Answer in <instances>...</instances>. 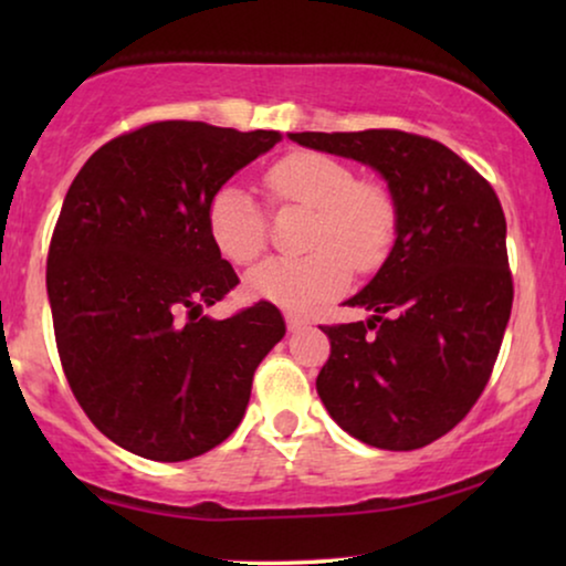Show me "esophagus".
I'll return each mask as SVG.
<instances>
[{
    "label": "esophagus",
    "instance_id": "1",
    "mask_svg": "<svg viewBox=\"0 0 566 566\" xmlns=\"http://www.w3.org/2000/svg\"><path fill=\"white\" fill-rule=\"evenodd\" d=\"M285 324H289L291 335H293V332H301V329L306 327V322L298 319V316H293V314H285Z\"/></svg>",
    "mask_w": 566,
    "mask_h": 566
}]
</instances>
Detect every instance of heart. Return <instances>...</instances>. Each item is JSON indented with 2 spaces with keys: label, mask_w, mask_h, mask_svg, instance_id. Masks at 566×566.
Returning <instances> with one entry per match:
<instances>
[{
  "label": "heart",
  "mask_w": 566,
  "mask_h": 566,
  "mask_svg": "<svg viewBox=\"0 0 566 566\" xmlns=\"http://www.w3.org/2000/svg\"><path fill=\"white\" fill-rule=\"evenodd\" d=\"M277 203L312 208L304 258L265 260L247 275L254 298L304 314L350 283L355 270H374L397 237V200L378 177H355L353 167L319 151H293L265 172ZM208 234L234 265H250L268 244L265 213L250 190L221 185L208 203Z\"/></svg>",
  "instance_id": "obj_1"
}]
</instances>
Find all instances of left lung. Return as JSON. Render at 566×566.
Listing matches in <instances>:
<instances>
[{"mask_svg": "<svg viewBox=\"0 0 566 566\" xmlns=\"http://www.w3.org/2000/svg\"><path fill=\"white\" fill-rule=\"evenodd\" d=\"M306 149L374 167L397 200L389 258L347 306L368 322L322 327L316 391L339 428L384 451L453 430L497 360L513 308L507 223L492 185L459 154L405 130L289 134Z\"/></svg>", "mask_w": 566, "mask_h": 566, "instance_id": "obj_1", "label": "left lung"}]
</instances>
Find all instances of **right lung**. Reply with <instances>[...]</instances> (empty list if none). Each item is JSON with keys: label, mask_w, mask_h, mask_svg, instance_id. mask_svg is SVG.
Here are the masks:
<instances>
[{"label": "right lung", "mask_w": 566, "mask_h": 566, "mask_svg": "<svg viewBox=\"0 0 566 566\" xmlns=\"http://www.w3.org/2000/svg\"><path fill=\"white\" fill-rule=\"evenodd\" d=\"M277 130L161 120L92 154L51 237L61 366L92 424L151 461H188L242 422L285 322L268 301L203 314L239 283L208 234V203Z\"/></svg>", "instance_id": "1"}]
</instances>
